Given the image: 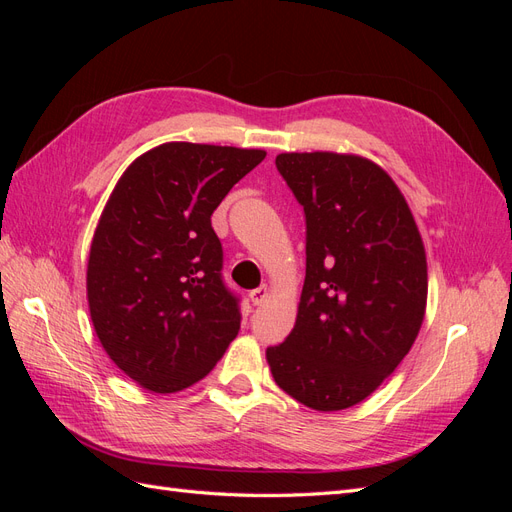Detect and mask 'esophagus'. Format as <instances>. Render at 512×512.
I'll return each mask as SVG.
<instances>
[{"label":"esophagus","instance_id":"34e87169","mask_svg":"<svg viewBox=\"0 0 512 512\" xmlns=\"http://www.w3.org/2000/svg\"><path fill=\"white\" fill-rule=\"evenodd\" d=\"M267 299H269V288H267V286H260V288H256V290L250 292V301H252L254 305H262Z\"/></svg>","mask_w":512,"mask_h":512}]
</instances>
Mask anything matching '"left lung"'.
<instances>
[{"label": "left lung", "instance_id": "8db88e82", "mask_svg": "<svg viewBox=\"0 0 512 512\" xmlns=\"http://www.w3.org/2000/svg\"><path fill=\"white\" fill-rule=\"evenodd\" d=\"M305 211V284L294 329L267 348L282 391L318 412L361 404L410 352L427 307V256L384 168L335 151L280 153Z\"/></svg>", "mask_w": 512, "mask_h": 512}]
</instances>
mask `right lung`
Masks as SVG:
<instances>
[{
	"instance_id": "obj_1",
	"label": "right lung",
	"mask_w": 512,
	"mask_h": 512,
	"mask_svg": "<svg viewBox=\"0 0 512 512\" xmlns=\"http://www.w3.org/2000/svg\"><path fill=\"white\" fill-rule=\"evenodd\" d=\"M267 151L164 143L108 196L91 241L87 301L111 361L151 393L203 380L237 337L211 215Z\"/></svg>"
}]
</instances>
